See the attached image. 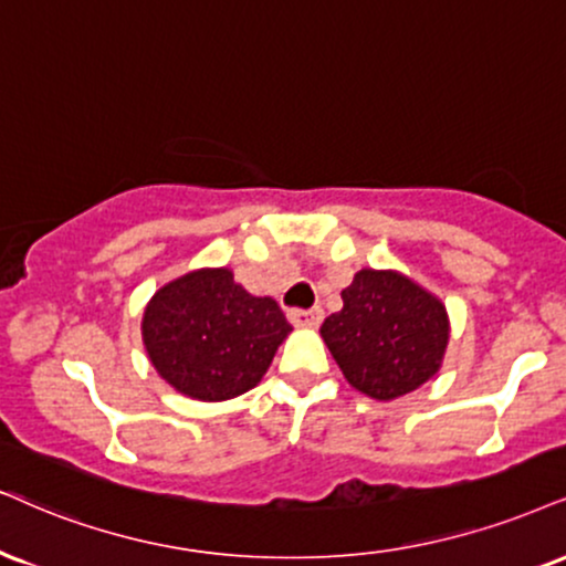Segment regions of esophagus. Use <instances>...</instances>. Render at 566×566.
Masks as SVG:
<instances>
[{
	"label": "esophagus",
	"instance_id": "1",
	"mask_svg": "<svg viewBox=\"0 0 566 566\" xmlns=\"http://www.w3.org/2000/svg\"><path fill=\"white\" fill-rule=\"evenodd\" d=\"M325 312L323 306H312V310H289V319L294 325H304V327H317L323 323Z\"/></svg>",
	"mask_w": 566,
	"mask_h": 566
}]
</instances>
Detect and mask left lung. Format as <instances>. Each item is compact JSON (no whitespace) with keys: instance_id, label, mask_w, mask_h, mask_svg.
Segmentation results:
<instances>
[{"instance_id":"1","label":"left lung","mask_w":566,"mask_h":566,"mask_svg":"<svg viewBox=\"0 0 566 566\" xmlns=\"http://www.w3.org/2000/svg\"><path fill=\"white\" fill-rule=\"evenodd\" d=\"M340 298L344 310L325 317L319 333L354 388L388 401L438 373L449 317L422 285L394 270H359Z\"/></svg>"}]
</instances>
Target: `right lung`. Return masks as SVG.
I'll use <instances>...</instances> for the list:
<instances>
[{"label": "right lung", "mask_w": 566, "mask_h": 566, "mask_svg": "<svg viewBox=\"0 0 566 566\" xmlns=\"http://www.w3.org/2000/svg\"><path fill=\"white\" fill-rule=\"evenodd\" d=\"M151 365L180 394L226 401L268 373L291 333L270 296H251L226 268L197 270L159 289L144 312Z\"/></svg>", "instance_id": "obj_1"}]
</instances>
